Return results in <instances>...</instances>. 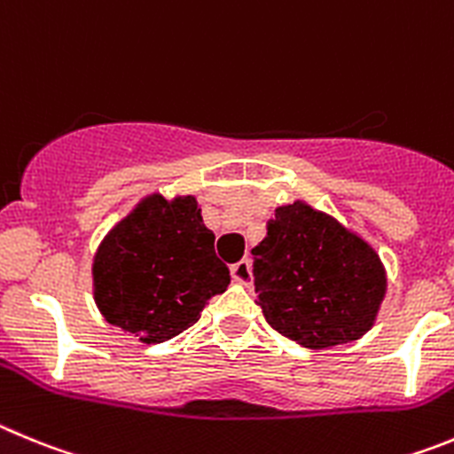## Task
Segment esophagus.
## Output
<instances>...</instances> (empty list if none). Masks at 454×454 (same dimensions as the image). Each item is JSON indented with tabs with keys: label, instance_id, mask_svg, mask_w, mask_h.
Masks as SVG:
<instances>
[{
	"label": "esophagus",
	"instance_id": "34e87169",
	"mask_svg": "<svg viewBox=\"0 0 454 454\" xmlns=\"http://www.w3.org/2000/svg\"><path fill=\"white\" fill-rule=\"evenodd\" d=\"M231 276L235 283L239 285H248L251 283V264H248V260H239V262H235L231 267Z\"/></svg>",
	"mask_w": 454,
	"mask_h": 454
}]
</instances>
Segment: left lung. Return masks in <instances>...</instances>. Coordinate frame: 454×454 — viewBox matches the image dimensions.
Returning <instances> with one entry per match:
<instances>
[{"instance_id":"obj_1","label":"left lung","mask_w":454,"mask_h":454,"mask_svg":"<svg viewBox=\"0 0 454 454\" xmlns=\"http://www.w3.org/2000/svg\"><path fill=\"white\" fill-rule=\"evenodd\" d=\"M257 305L273 330L305 348L348 344L371 330L387 271L369 242L305 201L276 207L253 248Z\"/></svg>"}]
</instances>
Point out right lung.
Here are the masks:
<instances>
[{
  "label": "right lung",
  "mask_w": 454,
  "mask_h": 454,
  "mask_svg": "<svg viewBox=\"0 0 454 454\" xmlns=\"http://www.w3.org/2000/svg\"><path fill=\"white\" fill-rule=\"evenodd\" d=\"M92 283L108 324L162 344L197 324L207 301L226 292L231 271L197 199L149 194L104 237Z\"/></svg>",
  "instance_id": "right-lung-1"
}]
</instances>
